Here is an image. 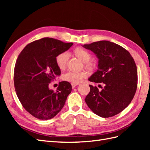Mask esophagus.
Returning a JSON list of instances; mask_svg holds the SVG:
<instances>
[{
  "label": "esophagus",
  "mask_w": 150,
  "mask_h": 150,
  "mask_svg": "<svg viewBox=\"0 0 150 150\" xmlns=\"http://www.w3.org/2000/svg\"><path fill=\"white\" fill-rule=\"evenodd\" d=\"M78 85H79V84H73V83H72L71 84V86H72V89H74L76 86H78Z\"/></svg>",
  "instance_id": "34e87169"
}]
</instances>
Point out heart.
Wrapping results in <instances>:
<instances>
[{
  "mask_svg": "<svg viewBox=\"0 0 150 150\" xmlns=\"http://www.w3.org/2000/svg\"><path fill=\"white\" fill-rule=\"evenodd\" d=\"M73 54L79 59L84 63V66L89 69H91L94 67L93 63L89 62L91 57V54L85 49L78 47L73 50ZM68 59H69V54L66 52H61L57 54L56 57V63L57 67L60 69H64L66 67ZM88 76L87 72L85 71L80 72H67L63 75V79L67 82L73 84H78L81 83L83 79L86 78Z\"/></svg>",
  "mask_w": 150,
  "mask_h": 150,
  "instance_id": "obj_1",
  "label": "heart"
}]
</instances>
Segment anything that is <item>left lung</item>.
<instances>
[{
  "label": "left lung",
  "mask_w": 150,
  "mask_h": 150,
  "mask_svg": "<svg viewBox=\"0 0 150 150\" xmlns=\"http://www.w3.org/2000/svg\"><path fill=\"white\" fill-rule=\"evenodd\" d=\"M83 47L94 52L98 59V70L88 80L104 84L101 91L89 85L90 92L85 102L99 116H115L129 105L137 91L138 72L133 58L125 48L108 40Z\"/></svg>",
  "instance_id": "obj_1"
}]
</instances>
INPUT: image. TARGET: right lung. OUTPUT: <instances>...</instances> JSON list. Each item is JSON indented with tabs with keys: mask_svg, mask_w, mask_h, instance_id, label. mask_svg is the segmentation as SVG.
Returning <instances> with one entry per match:
<instances>
[{
	"mask_svg": "<svg viewBox=\"0 0 150 150\" xmlns=\"http://www.w3.org/2000/svg\"><path fill=\"white\" fill-rule=\"evenodd\" d=\"M72 45L42 38L27 45L18 56L13 74L16 92L25 110L36 118H53L64 106L71 84L62 81L56 92L49 89V84L61 75L56 63L57 55Z\"/></svg>",
	"mask_w": 150,
	"mask_h": 150,
	"instance_id": "add662e5",
	"label": "right lung"
}]
</instances>
